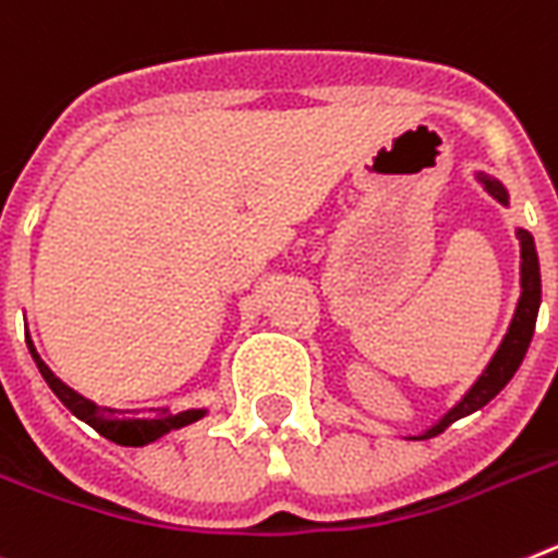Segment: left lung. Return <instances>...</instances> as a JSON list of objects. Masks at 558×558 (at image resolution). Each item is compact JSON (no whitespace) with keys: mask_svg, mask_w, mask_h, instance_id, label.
<instances>
[{"mask_svg":"<svg viewBox=\"0 0 558 558\" xmlns=\"http://www.w3.org/2000/svg\"><path fill=\"white\" fill-rule=\"evenodd\" d=\"M485 186L494 192L496 198L508 204V195L496 181H488V178H482ZM519 243H522V298H519L517 315H513V323H510L508 335H505L502 345L494 354V360L488 363V368L482 372L480 380L474 383V388L462 397L451 411H448L442 420L430 430H425L423 439L437 437L442 430L448 428L451 423H457L460 416H468L471 411L482 409L485 402L494 400L508 380L517 374V368L522 366V360H525V351L531 345L533 329H536V315H539V303H542V278H539V257H536V246H533V238L527 235L525 229H519Z\"/></svg>","mask_w":558,"mask_h":558,"instance_id":"8db88e82","label":"left lung"}]
</instances>
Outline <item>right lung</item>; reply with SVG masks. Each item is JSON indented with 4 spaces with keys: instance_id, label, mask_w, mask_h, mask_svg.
<instances>
[{
    "instance_id": "1",
    "label": "right lung",
    "mask_w": 558,
    "mask_h": 558,
    "mask_svg": "<svg viewBox=\"0 0 558 558\" xmlns=\"http://www.w3.org/2000/svg\"><path fill=\"white\" fill-rule=\"evenodd\" d=\"M27 349H31L33 360H36V366H39L41 377L48 380V386L53 388V395L59 397V400L68 405L73 414L78 416V420H84L87 425H93V428L101 434V437L112 439V442H121V446H144V442H153L156 437H161V434H167V430L172 428H184V425L195 423V420H201L204 416V411H181V414H170V411H158L153 420H128L124 416V411H116V409H101V405H96V402L84 400L82 395H76L73 388L64 386L59 377H56L53 372H50L45 363H41V357L36 354V349H33L31 337H27Z\"/></svg>"
}]
</instances>
